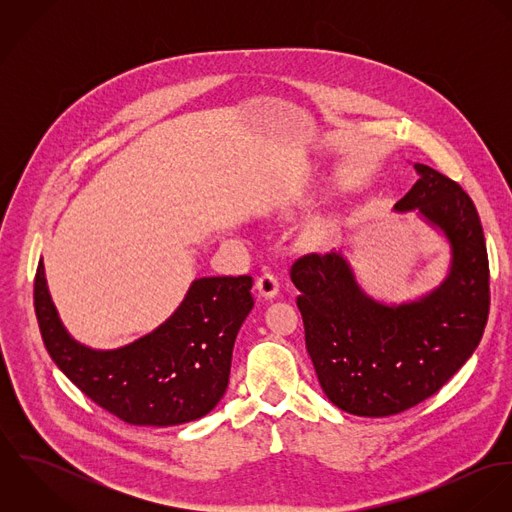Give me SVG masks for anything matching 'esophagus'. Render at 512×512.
<instances>
[{
    "label": "esophagus",
    "instance_id": "1",
    "mask_svg": "<svg viewBox=\"0 0 512 512\" xmlns=\"http://www.w3.org/2000/svg\"><path fill=\"white\" fill-rule=\"evenodd\" d=\"M256 288H258V292H260L262 297L272 299V297H276L280 284H278V278H276L272 272H264V274L256 280Z\"/></svg>",
    "mask_w": 512,
    "mask_h": 512
}]
</instances>
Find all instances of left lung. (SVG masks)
Masks as SVG:
<instances>
[{"mask_svg":"<svg viewBox=\"0 0 512 512\" xmlns=\"http://www.w3.org/2000/svg\"><path fill=\"white\" fill-rule=\"evenodd\" d=\"M414 169L418 181L394 209H418L449 240L439 288L410 303L374 301L341 252L305 254L290 272L319 384L355 416L400 414L434 396L473 355L489 317V258L471 197L428 165Z\"/></svg>","mask_w":512,"mask_h":512,"instance_id":"8db88e82","label":"left lung"}]
</instances>
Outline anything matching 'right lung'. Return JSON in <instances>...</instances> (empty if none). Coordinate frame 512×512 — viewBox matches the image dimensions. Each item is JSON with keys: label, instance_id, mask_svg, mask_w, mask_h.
Segmentation results:
<instances>
[{"label": "right lung", "instance_id": "obj_1", "mask_svg": "<svg viewBox=\"0 0 512 512\" xmlns=\"http://www.w3.org/2000/svg\"><path fill=\"white\" fill-rule=\"evenodd\" d=\"M250 290V276L195 280L163 325L114 351L88 349L67 333L43 262L33 299L43 343L76 388L126 424L165 428L203 418L219 404L238 329L254 307Z\"/></svg>", "mask_w": 512, "mask_h": 512}]
</instances>
